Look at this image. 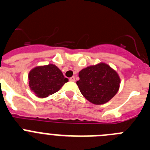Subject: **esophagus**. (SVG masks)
Returning a JSON list of instances; mask_svg holds the SVG:
<instances>
[{
    "mask_svg": "<svg viewBox=\"0 0 150 150\" xmlns=\"http://www.w3.org/2000/svg\"><path fill=\"white\" fill-rule=\"evenodd\" d=\"M69 80H70V81L74 82L75 81V77H74V76H72V77H71L70 79H69Z\"/></svg>",
    "mask_w": 150,
    "mask_h": 150,
    "instance_id": "esophagus-1",
    "label": "esophagus"
}]
</instances>
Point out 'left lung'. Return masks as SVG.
<instances>
[{
    "mask_svg": "<svg viewBox=\"0 0 150 150\" xmlns=\"http://www.w3.org/2000/svg\"><path fill=\"white\" fill-rule=\"evenodd\" d=\"M79 77L76 84L82 95L88 101L97 105L109 101L120 89L119 74L103 62L81 70Z\"/></svg>",
    "mask_w": 150,
    "mask_h": 150,
    "instance_id": "8db88e82",
    "label": "left lung"
}]
</instances>
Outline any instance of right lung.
Wrapping results in <instances>:
<instances>
[{
  "mask_svg": "<svg viewBox=\"0 0 150 150\" xmlns=\"http://www.w3.org/2000/svg\"><path fill=\"white\" fill-rule=\"evenodd\" d=\"M67 82L68 79L52 64L34 67L28 74L30 89L40 98L57 92Z\"/></svg>",
  "mask_w": 150,
  "mask_h": 150,
  "instance_id": "obj_1",
  "label": "right lung"
}]
</instances>
